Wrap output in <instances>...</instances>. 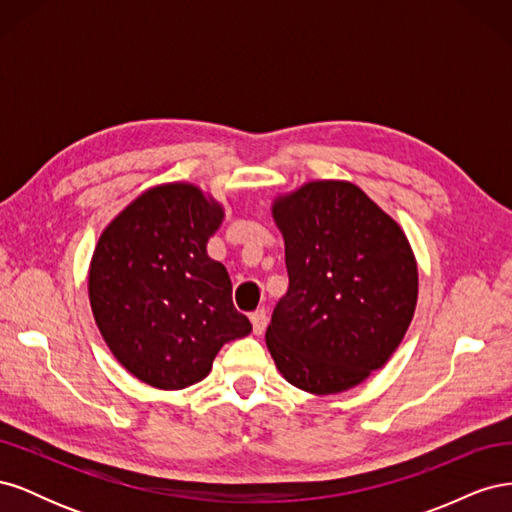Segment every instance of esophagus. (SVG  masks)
I'll return each mask as SVG.
<instances>
[{"label":"esophagus","instance_id":"esophagus-1","mask_svg":"<svg viewBox=\"0 0 512 512\" xmlns=\"http://www.w3.org/2000/svg\"><path fill=\"white\" fill-rule=\"evenodd\" d=\"M250 320H252V327H254V333L256 335H262L267 329V322H269V316L265 309H256V312L250 314Z\"/></svg>","mask_w":512,"mask_h":512}]
</instances>
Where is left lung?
I'll return each mask as SVG.
<instances>
[{"mask_svg":"<svg viewBox=\"0 0 512 512\" xmlns=\"http://www.w3.org/2000/svg\"><path fill=\"white\" fill-rule=\"evenodd\" d=\"M271 211L290 284L267 348L297 389L348 391L391 359L412 322L418 271L406 232L350 181H309Z\"/></svg>","mask_w":512,"mask_h":512,"instance_id":"1","label":"left lung"}]
</instances>
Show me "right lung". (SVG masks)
Segmentation results:
<instances>
[{
	"instance_id": "add662e5",
	"label": "right lung",
	"mask_w": 512,
	"mask_h": 512,
	"mask_svg": "<svg viewBox=\"0 0 512 512\" xmlns=\"http://www.w3.org/2000/svg\"><path fill=\"white\" fill-rule=\"evenodd\" d=\"M224 207L192 183L143 192L104 228L89 265V303L115 359L162 391L203 380L215 354L252 324L232 305L207 241Z\"/></svg>"
}]
</instances>
